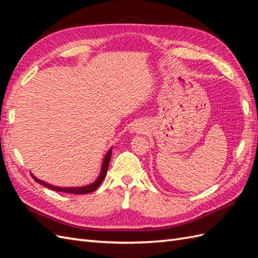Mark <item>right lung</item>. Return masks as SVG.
<instances>
[{"instance_id":"1","label":"right lung","mask_w":258,"mask_h":258,"mask_svg":"<svg viewBox=\"0 0 258 258\" xmlns=\"http://www.w3.org/2000/svg\"><path fill=\"white\" fill-rule=\"evenodd\" d=\"M110 158H111V149L108 151L107 155H105V157H104L103 162H102V169H101L100 175L98 176V179L94 183L90 184V185H87V186H82V187H58V186L50 185V184L37 179V177L34 176L32 174H31V176L34 177V180L36 182H38L39 184H41V185L48 187L50 189H53V190H55V192H63V193H70V194H76V195L87 194V193L94 192V190H96L99 186H100V184L102 183L105 174H107V170H108V167H109Z\"/></svg>"}]
</instances>
